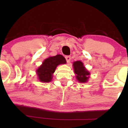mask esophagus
Listing matches in <instances>:
<instances>
[{
	"mask_svg": "<svg viewBox=\"0 0 128 128\" xmlns=\"http://www.w3.org/2000/svg\"><path fill=\"white\" fill-rule=\"evenodd\" d=\"M66 61L68 63H69L70 61V59H71V58H70V56H66Z\"/></svg>",
	"mask_w": 128,
	"mask_h": 128,
	"instance_id": "1",
	"label": "esophagus"
}]
</instances>
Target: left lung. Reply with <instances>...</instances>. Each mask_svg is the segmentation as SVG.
<instances>
[{
    "mask_svg": "<svg viewBox=\"0 0 128 128\" xmlns=\"http://www.w3.org/2000/svg\"><path fill=\"white\" fill-rule=\"evenodd\" d=\"M74 70L76 74L77 80L80 83H86L89 78L90 72L86 69L82 62L80 60L74 62Z\"/></svg>",
    "mask_w": 128,
    "mask_h": 128,
    "instance_id": "left-lung-1",
    "label": "left lung"
}]
</instances>
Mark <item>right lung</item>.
<instances>
[{
  "instance_id": "1",
  "label": "right lung",
  "mask_w": 128,
  "mask_h": 128,
  "mask_svg": "<svg viewBox=\"0 0 128 128\" xmlns=\"http://www.w3.org/2000/svg\"><path fill=\"white\" fill-rule=\"evenodd\" d=\"M66 63V60L64 56L60 54L49 57L42 62V64L36 70L39 80L44 83L51 82L52 78V74L55 72L57 66L59 64Z\"/></svg>"
}]
</instances>
